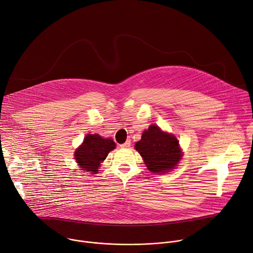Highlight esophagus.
Listing matches in <instances>:
<instances>
[{"label": "esophagus", "instance_id": "obj_1", "mask_svg": "<svg viewBox=\"0 0 253 253\" xmlns=\"http://www.w3.org/2000/svg\"><path fill=\"white\" fill-rule=\"evenodd\" d=\"M122 148H128V147H130L131 146V142L129 141V140H127L125 143H123V144H121L120 145Z\"/></svg>", "mask_w": 253, "mask_h": 253}]
</instances>
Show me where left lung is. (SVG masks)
<instances>
[{"label":"left lung","instance_id":"obj_1","mask_svg":"<svg viewBox=\"0 0 253 253\" xmlns=\"http://www.w3.org/2000/svg\"><path fill=\"white\" fill-rule=\"evenodd\" d=\"M147 168L153 173H164L173 169L181 159V150L177 139L151 125L142 134L141 140L135 144Z\"/></svg>","mask_w":253,"mask_h":253}]
</instances>
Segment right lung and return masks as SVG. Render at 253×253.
<instances>
[{
  "instance_id": "add662e5",
  "label": "right lung",
  "mask_w": 253,
  "mask_h": 253,
  "mask_svg": "<svg viewBox=\"0 0 253 253\" xmlns=\"http://www.w3.org/2000/svg\"><path fill=\"white\" fill-rule=\"evenodd\" d=\"M112 139H104L98 134H88L75 153V159L82 169L92 173L98 172L100 163L115 148Z\"/></svg>"
}]
</instances>
